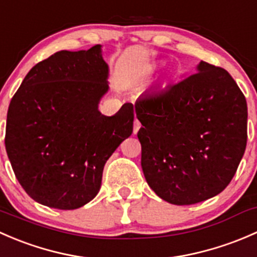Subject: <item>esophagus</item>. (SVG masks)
<instances>
[{
	"mask_svg": "<svg viewBox=\"0 0 257 257\" xmlns=\"http://www.w3.org/2000/svg\"><path fill=\"white\" fill-rule=\"evenodd\" d=\"M139 129H141V121L138 120V119H136V120H134V128H133V133L134 134H137L138 133V131Z\"/></svg>",
	"mask_w": 257,
	"mask_h": 257,
	"instance_id": "34e87169",
	"label": "esophagus"
}]
</instances>
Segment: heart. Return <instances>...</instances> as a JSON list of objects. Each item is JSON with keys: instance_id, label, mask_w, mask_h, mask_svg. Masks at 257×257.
Returning a JSON list of instances; mask_svg holds the SVG:
<instances>
[{"instance_id": "b5f03b06", "label": "heart", "mask_w": 257, "mask_h": 257, "mask_svg": "<svg viewBox=\"0 0 257 257\" xmlns=\"http://www.w3.org/2000/svg\"><path fill=\"white\" fill-rule=\"evenodd\" d=\"M168 77H169V76H168ZM165 80H167V79H164V82H165Z\"/></svg>"}]
</instances>
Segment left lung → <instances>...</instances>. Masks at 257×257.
Returning a JSON list of instances; mask_svg holds the SVG:
<instances>
[{"mask_svg": "<svg viewBox=\"0 0 257 257\" xmlns=\"http://www.w3.org/2000/svg\"><path fill=\"white\" fill-rule=\"evenodd\" d=\"M196 73L136 103L142 168L163 200L191 205L221 193L247 141V104L224 68L200 61Z\"/></svg>", "mask_w": 257, "mask_h": 257, "instance_id": "left-lung-1", "label": "left lung"}]
</instances>
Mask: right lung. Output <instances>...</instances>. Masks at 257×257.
Listing matches in <instances>:
<instances>
[{
  "instance_id": "obj_1",
  "label": "right lung",
  "mask_w": 257,
  "mask_h": 257,
  "mask_svg": "<svg viewBox=\"0 0 257 257\" xmlns=\"http://www.w3.org/2000/svg\"><path fill=\"white\" fill-rule=\"evenodd\" d=\"M102 46L59 51L36 64L10 103L6 152L35 201L73 210L95 198L104 165L133 133V104L98 109L109 90Z\"/></svg>"
}]
</instances>
